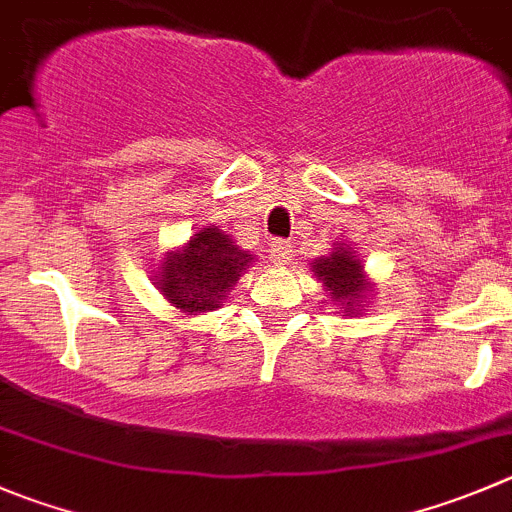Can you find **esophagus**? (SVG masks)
Returning <instances> with one entry per match:
<instances>
[{"mask_svg": "<svg viewBox=\"0 0 512 512\" xmlns=\"http://www.w3.org/2000/svg\"><path fill=\"white\" fill-rule=\"evenodd\" d=\"M271 259L279 266L291 264V259H294V246L289 241H274L271 243Z\"/></svg>", "mask_w": 512, "mask_h": 512, "instance_id": "1", "label": "esophagus"}]
</instances>
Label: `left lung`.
<instances>
[{
	"instance_id": "1",
	"label": "left lung",
	"mask_w": 512,
	"mask_h": 512,
	"mask_svg": "<svg viewBox=\"0 0 512 512\" xmlns=\"http://www.w3.org/2000/svg\"><path fill=\"white\" fill-rule=\"evenodd\" d=\"M311 271L326 286L332 301H337L339 309H344V314H357L362 301L372 291L367 276H364L362 261L342 243H337L329 256L316 259Z\"/></svg>"
}]
</instances>
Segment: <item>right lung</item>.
<instances>
[{
    "instance_id": "right-lung-1",
    "label": "right lung",
    "mask_w": 512,
    "mask_h": 512,
    "mask_svg": "<svg viewBox=\"0 0 512 512\" xmlns=\"http://www.w3.org/2000/svg\"><path fill=\"white\" fill-rule=\"evenodd\" d=\"M251 261V253L238 248L226 231L206 226L193 233L186 246L165 256L155 281L175 309L201 314L223 304Z\"/></svg>"
}]
</instances>
